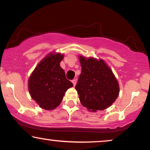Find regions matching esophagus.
Instances as JSON below:
<instances>
[{"mask_svg": "<svg viewBox=\"0 0 150 150\" xmlns=\"http://www.w3.org/2000/svg\"><path fill=\"white\" fill-rule=\"evenodd\" d=\"M72 82H73L74 86H75V85H76V83H77V79H73V80H72Z\"/></svg>", "mask_w": 150, "mask_h": 150, "instance_id": "obj_1", "label": "esophagus"}]
</instances>
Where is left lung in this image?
<instances>
[{
	"mask_svg": "<svg viewBox=\"0 0 150 150\" xmlns=\"http://www.w3.org/2000/svg\"><path fill=\"white\" fill-rule=\"evenodd\" d=\"M81 73L75 89L80 102L89 111L103 110L118 97V81L103 59L79 57Z\"/></svg>",
	"mask_w": 150,
	"mask_h": 150,
	"instance_id": "left-lung-1",
	"label": "left lung"
}]
</instances>
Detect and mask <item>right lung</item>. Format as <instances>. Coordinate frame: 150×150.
<instances>
[{"instance_id":"obj_1","label":"right lung","mask_w":150,"mask_h":150,"mask_svg":"<svg viewBox=\"0 0 150 150\" xmlns=\"http://www.w3.org/2000/svg\"><path fill=\"white\" fill-rule=\"evenodd\" d=\"M63 57L60 53H49L38 64L29 79L30 95L42 109H55L60 104L65 92L73 86L59 66Z\"/></svg>"}]
</instances>
